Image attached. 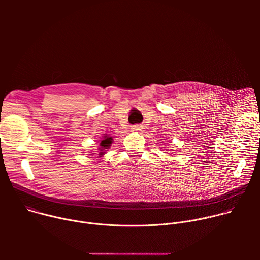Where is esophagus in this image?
Listing matches in <instances>:
<instances>
[{"instance_id":"34e87169","label":"esophagus","mask_w":260,"mask_h":260,"mask_svg":"<svg viewBox=\"0 0 260 260\" xmlns=\"http://www.w3.org/2000/svg\"><path fill=\"white\" fill-rule=\"evenodd\" d=\"M132 127H133L132 129H134V131H141V127H142V126H141V125H133Z\"/></svg>"}]
</instances>
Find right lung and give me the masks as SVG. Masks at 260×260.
<instances>
[{"mask_svg": "<svg viewBox=\"0 0 260 260\" xmlns=\"http://www.w3.org/2000/svg\"><path fill=\"white\" fill-rule=\"evenodd\" d=\"M112 137H109V136H104V138H103V140L101 141V143H100V148H99V149H100V156H103L104 154H105V150L106 149H108V148L111 146V144H112Z\"/></svg>", "mask_w": 260, "mask_h": 260, "instance_id": "obj_1", "label": "right lung"}]
</instances>
